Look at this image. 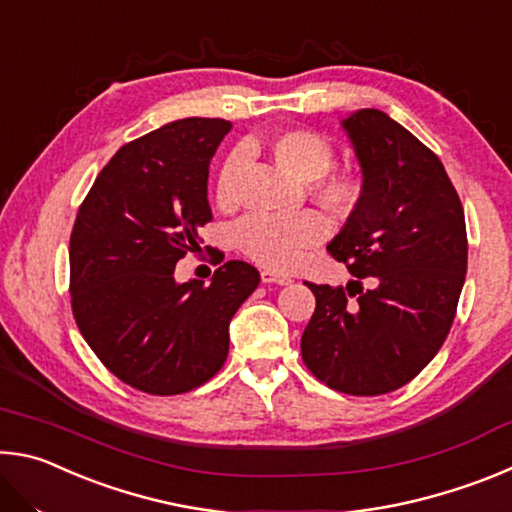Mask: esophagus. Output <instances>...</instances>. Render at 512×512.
I'll return each mask as SVG.
<instances>
[{
    "mask_svg": "<svg viewBox=\"0 0 512 512\" xmlns=\"http://www.w3.org/2000/svg\"><path fill=\"white\" fill-rule=\"evenodd\" d=\"M262 282L264 284H291V277L284 275V273L271 271V268H264V271H262Z\"/></svg>",
    "mask_w": 512,
    "mask_h": 512,
    "instance_id": "1",
    "label": "esophagus"
}]
</instances>
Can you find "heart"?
Returning a JSON list of instances; mask_svg holds the SVG:
<instances>
[{"label":"heart","mask_w":512,"mask_h":512,"mask_svg":"<svg viewBox=\"0 0 512 512\" xmlns=\"http://www.w3.org/2000/svg\"><path fill=\"white\" fill-rule=\"evenodd\" d=\"M262 151L277 169L307 183L309 194L325 210L345 219L361 201V185L350 171L334 169V144L325 135L307 128H289L246 146ZM244 153L235 151L223 160L214 183V198L221 210L239 205V178ZM327 237V221L316 212L291 216H248L237 228V246L248 259L266 268H291L309 248Z\"/></svg>","instance_id":"obj_1"}]
</instances>
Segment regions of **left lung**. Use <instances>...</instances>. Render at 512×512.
Segmentation results:
<instances>
[{
    "label": "left lung",
    "instance_id": "8db88e82",
    "mask_svg": "<svg viewBox=\"0 0 512 512\" xmlns=\"http://www.w3.org/2000/svg\"><path fill=\"white\" fill-rule=\"evenodd\" d=\"M341 126L363 185L327 250L357 280L307 282L316 311L300 350L323 384L370 397L409 384L445 343L465 282L467 232L443 162L418 137L375 108Z\"/></svg>",
    "mask_w": 512,
    "mask_h": 512
}]
</instances>
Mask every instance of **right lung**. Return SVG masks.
<instances>
[{"label": "right lung", "mask_w": 512, "mask_h": 512, "mask_svg": "<svg viewBox=\"0 0 512 512\" xmlns=\"http://www.w3.org/2000/svg\"><path fill=\"white\" fill-rule=\"evenodd\" d=\"M225 119L187 117L121 146L101 169L69 239V293L83 339L137 391L180 395L228 357V327L257 289L255 266L230 259L212 282L178 284L173 271L201 250L212 221L207 176ZM216 264L223 255L214 250Z\"/></svg>", "instance_id": "obj_1"}]
</instances>
